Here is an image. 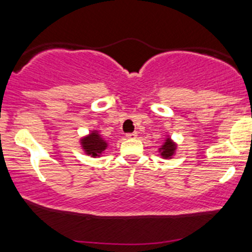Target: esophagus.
Returning a JSON list of instances; mask_svg holds the SVG:
<instances>
[{"mask_svg":"<svg viewBox=\"0 0 252 252\" xmlns=\"http://www.w3.org/2000/svg\"><path fill=\"white\" fill-rule=\"evenodd\" d=\"M136 136H138V133H136V131H134V133L126 134V138H128V139H136Z\"/></svg>","mask_w":252,"mask_h":252,"instance_id":"esophagus-1","label":"esophagus"}]
</instances>
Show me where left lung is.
<instances>
[{
    "label": "left lung",
    "mask_w": 252,
    "mask_h": 252,
    "mask_svg": "<svg viewBox=\"0 0 252 252\" xmlns=\"http://www.w3.org/2000/svg\"><path fill=\"white\" fill-rule=\"evenodd\" d=\"M176 150H177V144L171 139L170 135H166L165 141L158 148L160 156L162 158H172L176 155Z\"/></svg>",
    "instance_id": "1"
}]
</instances>
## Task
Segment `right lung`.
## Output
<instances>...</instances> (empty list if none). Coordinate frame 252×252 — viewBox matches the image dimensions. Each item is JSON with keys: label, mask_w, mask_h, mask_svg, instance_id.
Returning a JSON list of instances; mask_svg holds the SVG:
<instances>
[{"label": "right lung", "mask_w": 252, "mask_h": 252, "mask_svg": "<svg viewBox=\"0 0 252 252\" xmlns=\"http://www.w3.org/2000/svg\"><path fill=\"white\" fill-rule=\"evenodd\" d=\"M80 145L86 155L91 158H101L108 148V141L99 134V131L91 130L87 135L80 139Z\"/></svg>", "instance_id": "add662e5"}]
</instances>
